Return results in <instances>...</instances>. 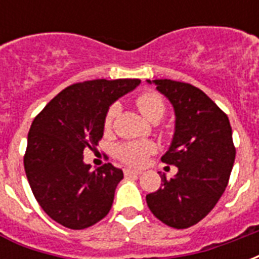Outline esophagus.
Wrapping results in <instances>:
<instances>
[{"instance_id": "34e87169", "label": "esophagus", "mask_w": 259, "mask_h": 259, "mask_svg": "<svg viewBox=\"0 0 259 259\" xmlns=\"http://www.w3.org/2000/svg\"><path fill=\"white\" fill-rule=\"evenodd\" d=\"M123 174H124V176H127V178H132V176H139L141 172H139V170H133V169L126 168L123 170Z\"/></svg>"}]
</instances>
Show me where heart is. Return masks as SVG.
Wrapping results in <instances>:
<instances>
[{
	"mask_svg": "<svg viewBox=\"0 0 259 259\" xmlns=\"http://www.w3.org/2000/svg\"><path fill=\"white\" fill-rule=\"evenodd\" d=\"M136 105L139 108L141 115L151 122H158L165 113V102L163 98L155 91H144L136 100ZM118 112V107L112 105L108 109L105 115L104 124L105 127H111L115 115ZM155 151V146L151 141H132V143H123L116 147V157L122 162L132 165V166H141L146 162L148 155H151Z\"/></svg>",
	"mask_w": 259,
	"mask_h": 259,
	"instance_id": "obj_1",
	"label": "heart"
}]
</instances>
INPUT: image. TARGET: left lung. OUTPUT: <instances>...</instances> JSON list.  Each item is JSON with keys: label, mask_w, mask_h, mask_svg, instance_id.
I'll list each match as a JSON object with an SVG mask.
<instances>
[{"label": "left lung", "mask_w": 259, "mask_h": 259, "mask_svg": "<svg viewBox=\"0 0 259 259\" xmlns=\"http://www.w3.org/2000/svg\"><path fill=\"white\" fill-rule=\"evenodd\" d=\"M168 98L175 111V133L162 162L178 174L147 194L155 217L175 229H187L205 218L228 186L236 148L226 113L204 91L169 79L147 80Z\"/></svg>", "instance_id": "obj_1"}]
</instances>
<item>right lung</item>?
I'll use <instances>...</instances> for the list:
<instances>
[{
    "label": "right lung",
    "instance_id": "1",
    "mask_svg": "<svg viewBox=\"0 0 259 259\" xmlns=\"http://www.w3.org/2000/svg\"><path fill=\"white\" fill-rule=\"evenodd\" d=\"M139 79L76 83L54 97L29 130L25 172L42 211L65 228H90L107 217L123 179L112 163L91 170L83 151L98 144L108 109Z\"/></svg>",
    "mask_w": 259,
    "mask_h": 259
}]
</instances>
